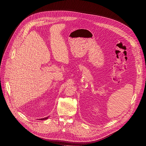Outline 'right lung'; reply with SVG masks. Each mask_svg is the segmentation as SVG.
<instances>
[{"label":"right lung","instance_id":"right-lung-1","mask_svg":"<svg viewBox=\"0 0 146 146\" xmlns=\"http://www.w3.org/2000/svg\"><path fill=\"white\" fill-rule=\"evenodd\" d=\"M48 117H46V118H40V119H39V120H44V119H47L48 118Z\"/></svg>","mask_w":146,"mask_h":146}]
</instances>
